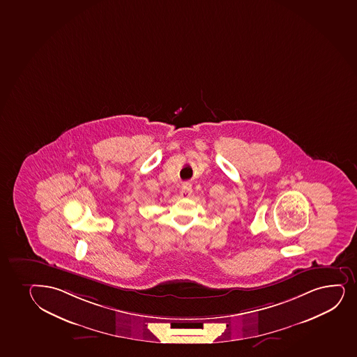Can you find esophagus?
Returning a JSON list of instances; mask_svg holds the SVG:
<instances>
[{"label":"esophagus","instance_id":"1","mask_svg":"<svg viewBox=\"0 0 357 357\" xmlns=\"http://www.w3.org/2000/svg\"><path fill=\"white\" fill-rule=\"evenodd\" d=\"M191 193H192V186H191L190 183H185V184L183 185V188H181V197H183V198H188Z\"/></svg>","mask_w":357,"mask_h":357}]
</instances>
